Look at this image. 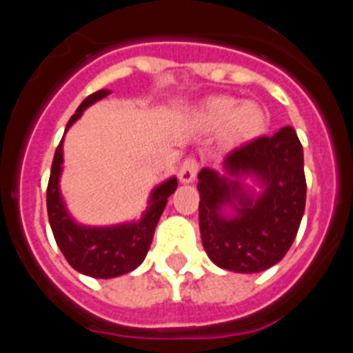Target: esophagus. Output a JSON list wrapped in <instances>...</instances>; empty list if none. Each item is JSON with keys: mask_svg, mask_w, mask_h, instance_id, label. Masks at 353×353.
I'll return each instance as SVG.
<instances>
[{"mask_svg": "<svg viewBox=\"0 0 353 353\" xmlns=\"http://www.w3.org/2000/svg\"><path fill=\"white\" fill-rule=\"evenodd\" d=\"M196 173H198V161L192 157L185 159L182 162V166L179 170V179L182 183H191L196 179Z\"/></svg>", "mask_w": 353, "mask_h": 353, "instance_id": "34e87169", "label": "esophagus"}]
</instances>
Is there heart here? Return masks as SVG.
<instances>
[{
	"label": "heart",
	"instance_id": "1",
	"mask_svg": "<svg viewBox=\"0 0 353 353\" xmlns=\"http://www.w3.org/2000/svg\"><path fill=\"white\" fill-rule=\"evenodd\" d=\"M203 118L212 127L224 125L230 139L254 138L263 130L267 121L260 104L251 101L236 104V101L228 97H217L208 101L203 108Z\"/></svg>",
	"mask_w": 353,
	"mask_h": 353
}]
</instances>
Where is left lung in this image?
Listing matches in <instances>:
<instances>
[{"label": "left lung", "mask_w": 353, "mask_h": 353, "mask_svg": "<svg viewBox=\"0 0 353 353\" xmlns=\"http://www.w3.org/2000/svg\"><path fill=\"white\" fill-rule=\"evenodd\" d=\"M198 180L201 242L217 267L254 274L283 260L305 207L304 152L293 127L232 150L223 170L203 168Z\"/></svg>", "instance_id": "obj_1"}]
</instances>
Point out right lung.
<instances>
[{"label": "right lung", "mask_w": 353, "mask_h": 353, "mask_svg": "<svg viewBox=\"0 0 353 353\" xmlns=\"http://www.w3.org/2000/svg\"><path fill=\"white\" fill-rule=\"evenodd\" d=\"M109 90H99L86 97L67 123V132L81 117L84 109L109 95ZM65 136V134H63ZM63 171V139L52 159L51 176L48 183V215L56 244L63 252L72 269L95 279H111L138 269L148 252L155 226L161 219L168 198L179 182L174 176L159 183L148 199V207L139 221L113 224V226H86L79 224L67 210L60 191V176Z\"/></svg>", "instance_id": "add662e5"}]
</instances>
